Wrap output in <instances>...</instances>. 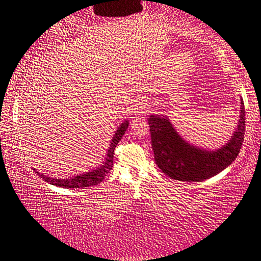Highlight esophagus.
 Instances as JSON below:
<instances>
[{"label": "esophagus", "mask_w": 261, "mask_h": 261, "mask_svg": "<svg viewBox=\"0 0 261 261\" xmlns=\"http://www.w3.org/2000/svg\"><path fill=\"white\" fill-rule=\"evenodd\" d=\"M147 106L145 103H138L135 106L134 108V113L135 114H143V113H146L147 112Z\"/></svg>", "instance_id": "34e87169"}]
</instances>
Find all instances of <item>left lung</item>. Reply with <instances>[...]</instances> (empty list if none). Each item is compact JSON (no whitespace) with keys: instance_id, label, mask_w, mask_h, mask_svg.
Listing matches in <instances>:
<instances>
[{"instance_id":"8db88e82","label":"left lung","mask_w":261,"mask_h":261,"mask_svg":"<svg viewBox=\"0 0 261 261\" xmlns=\"http://www.w3.org/2000/svg\"><path fill=\"white\" fill-rule=\"evenodd\" d=\"M154 160L163 174L185 182H200L230 165L240 153L245 135V108L241 101L238 127L226 146L216 151H205L184 141L168 121L151 115L148 118Z\"/></svg>"}]
</instances>
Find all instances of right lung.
<instances>
[{
	"label": "right lung",
	"mask_w": 261,
	"mask_h": 261,
	"mask_svg": "<svg viewBox=\"0 0 261 261\" xmlns=\"http://www.w3.org/2000/svg\"><path fill=\"white\" fill-rule=\"evenodd\" d=\"M129 126V122L124 121L118 127V130L115 134L114 138L112 139V143H110V147L108 149V154L107 158H106V161L103 162V165L100 168H96L95 170L88 171L86 174L76 176V177L72 178H67V179H57V178H50L47 177L43 174L37 173L39 176H41V178H43L46 182L50 183L53 185H56V187L60 188H67V189H77V188H87V187H92V185H98L103 180L106 176L108 175V173L112 170L113 168V161H114V151L115 147L117 146L118 141L122 139L123 135L125 134V131Z\"/></svg>",
	"instance_id": "obj_1"
}]
</instances>
